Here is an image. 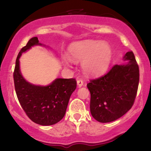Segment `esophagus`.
<instances>
[{
    "mask_svg": "<svg viewBox=\"0 0 151 151\" xmlns=\"http://www.w3.org/2000/svg\"><path fill=\"white\" fill-rule=\"evenodd\" d=\"M77 85L79 86V87H81V86H83V84H84V81H83L82 79H78L77 80Z\"/></svg>",
    "mask_w": 151,
    "mask_h": 151,
    "instance_id": "obj_1",
    "label": "esophagus"
}]
</instances>
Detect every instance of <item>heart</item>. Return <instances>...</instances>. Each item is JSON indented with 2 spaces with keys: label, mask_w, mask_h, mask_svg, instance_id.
I'll return each mask as SVG.
<instances>
[{
  "label": "heart",
  "mask_w": 151,
  "mask_h": 151,
  "mask_svg": "<svg viewBox=\"0 0 151 151\" xmlns=\"http://www.w3.org/2000/svg\"><path fill=\"white\" fill-rule=\"evenodd\" d=\"M70 58L74 61H84V70L91 75H99L107 70L112 58V51L107 43L100 41L84 40L74 43L69 49ZM71 60L66 59L67 65Z\"/></svg>",
  "instance_id": "heart-1"
}]
</instances>
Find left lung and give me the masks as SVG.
Here are the masks:
<instances>
[{
  "label": "left lung",
  "mask_w": 151,
  "mask_h": 151,
  "mask_svg": "<svg viewBox=\"0 0 151 151\" xmlns=\"http://www.w3.org/2000/svg\"><path fill=\"white\" fill-rule=\"evenodd\" d=\"M126 65H115L101 77L86 84L91 93L90 111L99 122H111L124 116L134 104L138 83L139 67L132 51L128 52Z\"/></svg>",
  "instance_id": "1"
}]
</instances>
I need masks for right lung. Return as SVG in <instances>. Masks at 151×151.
<instances>
[{
    "instance_id": "1",
    "label": "right lung",
    "mask_w": 151,
    "mask_h": 151,
    "mask_svg": "<svg viewBox=\"0 0 151 151\" xmlns=\"http://www.w3.org/2000/svg\"><path fill=\"white\" fill-rule=\"evenodd\" d=\"M40 45L37 37H32L19 52L13 79L17 97L29 119L42 126H50L61 121L67 110L69 100L77 87L75 79H56L50 85L42 86L30 84L22 77L19 58L31 47Z\"/></svg>"
}]
</instances>
